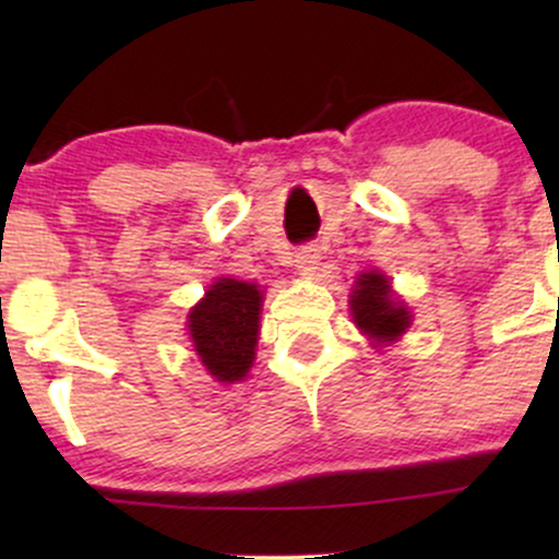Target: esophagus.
Wrapping results in <instances>:
<instances>
[{
    "mask_svg": "<svg viewBox=\"0 0 559 559\" xmlns=\"http://www.w3.org/2000/svg\"><path fill=\"white\" fill-rule=\"evenodd\" d=\"M318 262H320V252H318V247H312V243H310V247L297 249V254H294V267H297L301 275L316 273Z\"/></svg>",
    "mask_w": 559,
    "mask_h": 559,
    "instance_id": "34e87169",
    "label": "esophagus"
}]
</instances>
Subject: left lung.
Returning a JSON list of instances; mask_svg holds the SVG:
<instances>
[{
    "label": "left lung",
    "instance_id": "obj_1",
    "mask_svg": "<svg viewBox=\"0 0 559 559\" xmlns=\"http://www.w3.org/2000/svg\"><path fill=\"white\" fill-rule=\"evenodd\" d=\"M352 320L376 346L391 344L409 329V310L391 294V284L383 273H362L352 292Z\"/></svg>",
    "mask_w": 559,
    "mask_h": 559
}]
</instances>
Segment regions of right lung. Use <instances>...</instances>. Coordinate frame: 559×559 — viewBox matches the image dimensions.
<instances>
[{
	"instance_id": "1",
	"label": "right lung",
	"mask_w": 559,
	"mask_h": 559,
	"mask_svg": "<svg viewBox=\"0 0 559 559\" xmlns=\"http://www.w3.org/2000/svg\"><path fill=\"white\" fill-rule=\"evenodd\" d=\"M260 307L258 284L236 278H217L204 299L191 307V344L215 381L236 383L249 373L258 349Z\"/></svg>"
}]
</instances>
